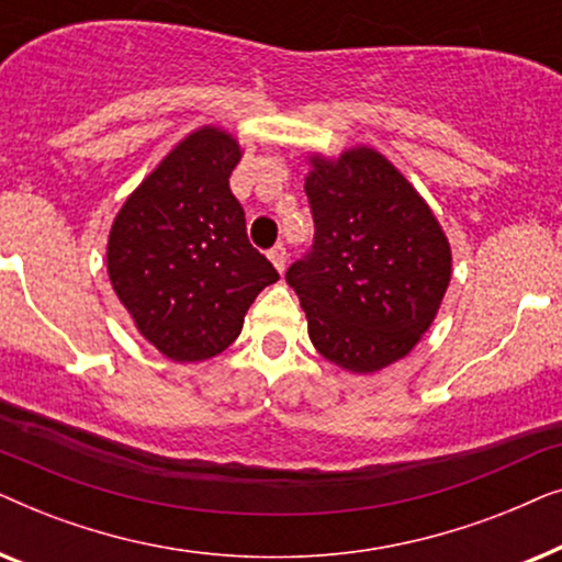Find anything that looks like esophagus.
Wrapping results in <instances>:
<instances>
[{"mask_svg": "<svg viewBox=\"0 0 562 562\" xmlns=\"http://www.w3.org/2000/svg\"><path fill=\"white\" fill-rule=\"evenodd\" d=\"M268 258H271V263H273L276 271H279V273L286 271L289 256H286V248H283V245H276V248L268 250Z\"/></svg>", "mask_w": 562, "mask_h": 562, "instance_id": "34e87169", "label": "esophagus"}]
</instances>
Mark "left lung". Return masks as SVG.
Wrapping results in <instances>:
<instances>
[{"mask_svg":"<svg viewBox=\"0 0 562 562\" xmlns=\"http://www.w3.org/2000/svg\"><path fill=\"white\" fill-rule=\"evenodd\" d=\"M310 256L286 271L322 358L375 373L422 340L452 276L448 235L406 176L368 145L312 153Z\"/></svg>","mask_w":562,"mask_h":562,"instance_id":"left-lung-1","label":"left lung"}]
</instances>
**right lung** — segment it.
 Returning a JSON list of instances; mask_svg holds the SVG:
<instances>
[{
  "instance_id": "right-lung-1",
  "label": "right lung",
  "mask_w": 562,
  "mask_h": 562,
  "mask_svg": "<svg viewBox=\"0 0 562 562\" xmlns=\"http://www.w3.org/2000/svg\"><path fill=\"white\" fill-rule=\"evenodd\" d=\"M243 148L227 130L189 133L112 222L106 273L137 333L176 363L220 356L276 268L252 248L229 191Z\"/></svg>"
}]
</instances>
